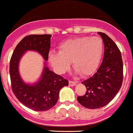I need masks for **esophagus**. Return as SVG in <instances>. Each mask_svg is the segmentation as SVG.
<instances>
[{
	"instance_id": "esophagus-1",
	"label": "esophagus",
	"mask_w": 133,
	"mask_h": 133,
	"mask_svg": "<svg viewBox=\"0 0 133 133\" xmlns=\"http://www.w3.org/2000/svg\"><path fill=\"white\" fill-rule=\"evenodd\" d=\"M76 84V82H75V81H69V85H70V86H74V85H75Z\"/></svg>"
}]
</instances>
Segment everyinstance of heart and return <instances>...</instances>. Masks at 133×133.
<instances>
[{
	"label": "heart",
	"mask_w": 133,
	"mask_h": 133,
	"mask_svg": "<svg viewBox=\"0 0 133 133\" xmlns=\"http://www.w3.org/2000/svg\"><path fill=\"white\" fill-rule=\"evenodd\" d=\"M59 52H50L48 61L56 71L63 74L72 66L82 76L96 70L103 56L104 44L98 37H79L65 40L58 46Z\"/></svg>",
	"instance_id": "1"
}]
</instances>
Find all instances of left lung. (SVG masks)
<instances>
[{"label":"left lung","mask_w":133,"mask_h":133,"mask_svg":"<svg viewBox=\"0 0 133 133\" xmlns=\"http://www.w3.org/2000/svg\"><path fill=\"white\" fill-rule=\"evenodd\" d=\"M104 44L103 61L97 72L82 83L86 93L77 98V102L86 108L95 109L108 104L115 97L123 82V61L120 50L105 34L98 32Z\"/></svg>","instance_id":"8db88e82"}]
</instances>
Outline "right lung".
I'll use <instances>...</instances> for the list:
<instances>
[{"instance_id":"right-lung-1","label":"right lung","mask_w":133,"mask_h":133,"mask_svg":"<svg viewBox=\"0 0 133 133\" xmlns=\"http://www.w3.org/2000/svg\"><path fill=\"white\" fill-rule=\"evenodd\" d=\"M50 37V34L26 36L15 47L10 59V74L13 92L24 105L35 111L50 109L57 102L60 89L68 85V80L45 66L41 79L34 85L25 84L19 76V60L26 51H37L46 61L48 60Z\"/></svg>"}]
</instances>
